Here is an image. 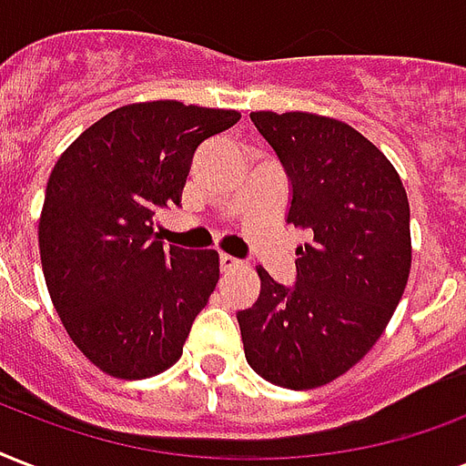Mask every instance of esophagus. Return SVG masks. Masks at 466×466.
Returning <instances> with one entry per match:
<instances>
[{
	"label": "esophagus",
	"instance_id": "34e87169",
	"mask_svg": "<svg viewBox=\"0 0 466 466\" xmlns=\"http://www.w3.org/2000/svg\"><path fill=\"white\" fill-rule=\"evenodd\" d=\"M219 266H222V271L229 273V271H237V268H241V266H244V261L229 257V254H222V257H219Z\"/></svg>",
	"mask_w": 466,
	"mask_h": 466
}]
</instances>
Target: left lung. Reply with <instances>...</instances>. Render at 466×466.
<instances>
[{"mask_svg": "<svg viewBox=\"0 0 466 466\" xmlns=\"http://www.w3.org/2000/svg\"><path fill=\"white\" fill-rule=\"evenodd\" d=\"M290 183L296 283L258 266L257 303L237 312L248 367L283 389L350 371L389 325L410 273V208L399 173L350 124L308 112H251Z\"/></svg>", "mask_w": 466, "mask_h": 466, "instance_id": "8db88e82", "label": "left lung"}]
</instances>
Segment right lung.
<instances>
[{
	"label": "right lung",
	"instance_id": "right-lung-1",
	"mask_svg": "<svg viewBox=\"0 0 466 466\" xmlns=\"http://www.w3.org/2000/svg\"><path fill=\"white\" fill-rule=\"evenodd\" d=\"M239 116L176 99L119 106L51 170L38 219L46 286L70 339L105 374L147 379L180 360L219 257L163 247L156 215L180 205L195 148Z\"/></svg>",
	"mask_w": 466,
	"mask_h": 466
}]
</instances>
